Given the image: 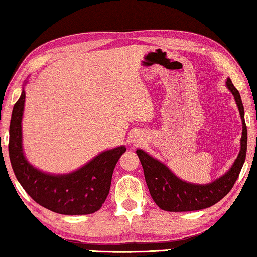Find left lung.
<instances>
[{
    "label": "left lung",
    "instance_id": "8db88e82",
    "mask_svg": "<svg viewBox=\"0 0 257 257\" xmlns=\"http://www.w3.org/2000/svg\"><path fill=\"white\" fill-rule=\"evenodd\" d=\"M227 87L233 93L242 119L241 150L229 171L208 185H194L182 181L160 161L142 150H137L150 194L158 207L167 212H191L208 208L223 199L237 180L247 154V126L241 96L231 80L227 78Z\"/></svg>",
    "mask_w": 257,
    "mask_h": 257
}]
</instances>
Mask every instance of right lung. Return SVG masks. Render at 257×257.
<instances>
[{
  "label": "right lung",
  "instance_id": "obj_1",
  "mask_svg": "<svg viewBox=\"0 0 257 257\" xmlns=\"http://www.w3.org/2000/svg\"><path fill=\"white\" fill-rule=\"evenodd\" d=\"M26 92L14 105L9 126V158L21 186L35 202L64 215H86L101 208L111 187L115 164L125 146L105 151L76 172L52 175L36 170L22 151V122Z\"/></svg>",
  "mask_w": 257,
  "mask_h": 257
}]
</instances>
